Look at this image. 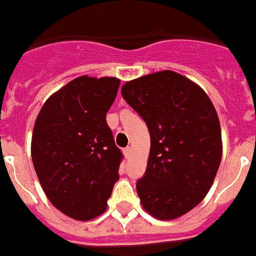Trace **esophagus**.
Here are the masks:
<instances>
[{"label": "esophagus", "instance_id": "34e87169", "mask_svg": "<svg viewBox=\"0 0 256 256\" xmlns=\"http://www.w3.org/2000/svg\"><path fill=\"white\" fill-rule=\"evenodd\" d=\"M122 153H124V156H126V158L128 160V158H130V156H132V148H130V146H126V148L122 150Z\"/></svg>", "mask_w": 256, "mask_h": 256}]
</instances>
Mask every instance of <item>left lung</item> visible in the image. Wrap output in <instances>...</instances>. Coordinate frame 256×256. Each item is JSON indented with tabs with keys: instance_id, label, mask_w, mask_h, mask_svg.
<instances>
[{
	"instance_id": "1",
	"label": "left lung",
	"mask_w": 256,
	"mask_h": 256,
	"mask_svg": "<svg viewBox=\"0 0 256 256\" xmlns=\"http://www.w3.org/2000/svg\"><path fill=\"white\" fill-rule=\"evenodd\" d=\"M122 95L150 134L146 172L136 184L141 205L160 220L182 216L209 193L222 160L212 100L197 83L170 70L126 82Z\"/></svg>"
}]
</instances>
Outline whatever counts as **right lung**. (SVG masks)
Returning a JSON list of instances; mask_svg holds the SVG:
<instances>
[{"mask_svg":"<svg viewBox=\"0 0 256 256\" xmlns=\"http://www.w3.org/2000/svg\"><path fill=\"white\" fill-rule=\"evenodd\" d=\"M120 79L75 78L44 102L32 138V158L48 201L78 220L107 210L122 152L106 120Z\"/></svg>","mask_w":256,"mask_h":256,"instance_id":"1","label":"right lung"}]
</instances>
